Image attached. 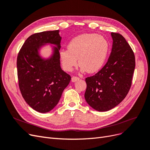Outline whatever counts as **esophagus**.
Wrapping results in <instances>:
<instances>
[{"mask_svg":"<svg viewBox=\"0 0 150 150\" xmlns=\"http://www.w3.org/2000/svg\"><path fill=\"white\" fill-rule=\"evenodd\" d=\"M79 80V78H78V77H76V76H73L71 78L72 82H76V81H78Z\"/></svg>","mask_w":150,"mask_h":150,"instance_id":"34e87169","label":"esophagus"}]
</instances>
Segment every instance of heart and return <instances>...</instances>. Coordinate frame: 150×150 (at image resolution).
Segmentation results:
<instances>
[{"mask_svg":"<svg viewBox=\"0 0 150 150\" xmlns=\"http://www.w3.org/2000/svg\"><path fill=\"white\" fill-rule=\"evenodd\" d=\"M108 41L96 34H83L69 42L67 50H62L60 58L64 69L71 71L78 64L81 71L94 73L100 70L109 52Z\"/></svg>","mask_w":150,"mask_h":150,"instance_id":"heart-1","label":"heart"}]
</instances>
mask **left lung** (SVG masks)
<instances>
[{
    "label": "left lung",
    "mask_w": 150,
    "mask_h": 150,
    "mask_svg": "<svg viewBox=\"0 0 150 150\" xmlns=\"http://www.w3.org/2000/svg\"><path fill=\"white\" fill-rule=\"evenodd\" d=\"M112 46L106 64L97 73L86 78L84 98L98 111H107L123 100L130 89L135 68L132 49L122 35L111 33Z\"/></svg>",
    "instance_id": "left-lung-1"
}]
</instances>
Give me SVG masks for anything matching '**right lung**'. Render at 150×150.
<instances>
[{
  "instance_id": "obj_1",
  "label": "right lung",
  "mask_w": 150,
  "mask_h": 150,
  "mask_svg": "<svg viewBox=\"0 0 150 150\" xmlns=\"http://www.w3.org/2000/svg\"><path fill=\"white\" fill-rule=\"evenodd\" d=\"M59 30L35 33L26 39L17 59V76L22 97L33 110L46 113L55 107L71 76L60 66L61 37ZM46 43L54 44L52 56L40 57L39 50Z\"/></svg>"
}]
</instances>
